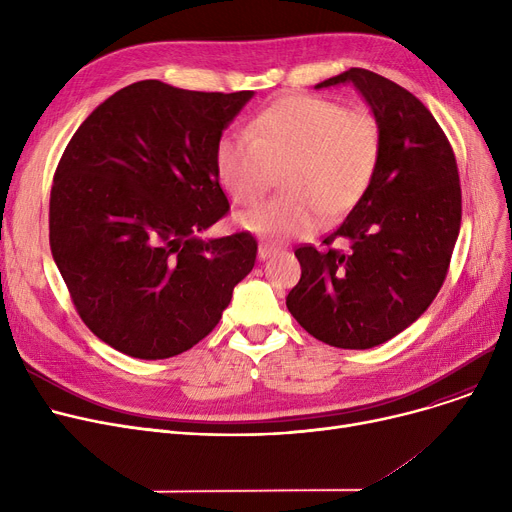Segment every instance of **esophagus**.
Returning a JSON list of instances; mask_svg holds the SVG:
<instances>
[{
    "instance_id": "obj_1",
    "label": "esophagus",
    "mask_w": 512,
    "mask_h": 512,
    "mask_svg": "<svg viewBox=\"0 0 512 512\" xmlns=\"http://www.w3.org/2000/svg\"><path fill=\"white\" fill-rule=\"evenodd\" d=\"M276 253H280V249H278V247H274V245H267V242H261V245H259V251H257V255H259V259H261V261L274 257Z\"/></svg>"
}]
</instances>
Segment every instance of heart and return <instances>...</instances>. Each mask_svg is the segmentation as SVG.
Segmentation results:
<instances>
[{"mask_svg":"<svg viewBox=\"0 0 512 512\" xmlns=\"http://www.w3.org/2000/svg\"><path fill=\"white\" fill-rule=\"evenodd\" d=\"M382 130L365 107H344L315 95L267 105L247 134H224L215 145V174L238 205L257 203L282 168V197L240 213L257 236L303 238L351 211L378 172Z\"/></svg>","mask_w":512,"mask_h":512,"instance_id":"heart-1","label":"heart"}]
</instances>
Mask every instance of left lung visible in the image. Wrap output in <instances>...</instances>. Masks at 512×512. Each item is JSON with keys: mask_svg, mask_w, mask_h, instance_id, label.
<instances>
[{"mask_svg": "<svg viewBox=\"0 0 512 512\" xmlns=\"http://www.w3.org/2000/svg\"><path fill=\"white\" fill-rule=\"evenodd\" d=\"M351 83L382 130V155L363 199L326 236L348 251H294L301 280L286 307L317 340L373 348L405 328L440 292L461 230V184L452 147L432 112L392 80L351 68L315 89Z\"/></svg>", "mask_w": 512, "mask_h": 512, "instance_id": "left-lung-1", "label": "left lung"}]
</instances>
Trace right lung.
Wrapping results in <instances>:
<instances>
[{"mask_svg": "<svg viewBox=\"0 0 512 512\" xmlns=\"http://www.w3.org/2000/svg\"><path fill=\"white\" fill-rule=\"evenodd\" d=\"M253 91L139 80L70 139L49 197V247L85 326L134 359H168L215 326L255 265L249 232L203 240L230 203L213 153Z\"/></svg>", "mask_w": 512, "mask_h": 512, "instance_id": "add662e5", "label": "right lung"}]
</instances>
